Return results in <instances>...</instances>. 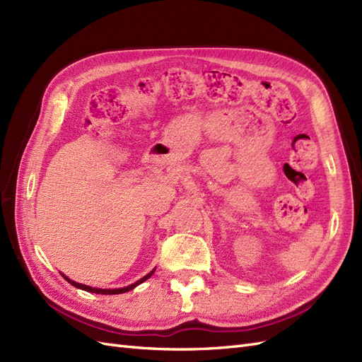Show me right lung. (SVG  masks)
Returning a JSON list of instances; mask_svg holds the SVG:
<instances>
[{
    "label": "right lung",
    "mask_w": 362,
    "mask_h": 362,
    "mask_svg": "<svg viewBox=\"0 0 362 362\" xmlns=\"http://www.w3.org/2000/svg\"><path fill=\"white\" fill-rule=\"evenodd\" d=\"M156 272V269L152 270L151 273H148L146 276H144L141 279H139L137 282H134V284H131V286H128V287H124V288H113V290H107V288H95V287H89V286H84V284H80V282H75V281H72V279H69L68 276H64L63 273H62V276L66 279L69 284H72L74 287H76V288H81V290H84V291H89V293H96V294H120V293H127V291H129V290H133L134 287H137V286H140L141 282H145L146 279H149L151 276H152V273Z\"/></svg>",
    "instance_id": "add662e5"
}]
</instances>
